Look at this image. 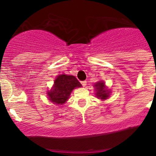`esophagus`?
Wrapping results in <instances>:
<instances>
[{"mask_svg": "<svg viewBox=\"0 0 156 156\" xmlns=\"http://www.w3.org/2000/svg\"><path fill=\"white\" fill-rule=\"evenodd\" d=\"M81 84H82L83 87H85L86 85H87V81H81Z\"/></svg>", "mask_w": 156, "mask_h": 156, "instance_id": "34e87169", "label": "esophagus"}]
</instances>
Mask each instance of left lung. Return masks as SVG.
Masks as SVG:
<instances>
[{"label": "left lung", "instance_id": "8db88e82", "mask_svg": "<svg viewBox=\"0 0 156 156\" xmlns=\"http://www.w3.org/2000/svg\"><path fill=\"white\" fill-rule=\"evenodd\" d=\"M96 90V96L97 98L100 100H106L108 97H109L110 90H108L105 85V83L103 81H100L97 82V84H94Z\"/></svg>", "mask_w": 156, "mask_h": 156}]
</instances>
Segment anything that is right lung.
<instances>
[{
  "label": "right lung",
  "mask_w": 156,
  "mask_h": 156,
  "mask_svg": "<svg viewBox=\"0 0 156 156\" xmlns=\"http://www.w3.org/2000/svg\"><path fill=\"white\" fill-rule=\"evenodd\" d=\"M81 84L75 76L59 75L55 79L54 84L48 91L49 100L56 105H62L69 100L72 91L75 87H81Z\"/></svg>",
  "instance_id": "obj_1"
}]
</instances>
